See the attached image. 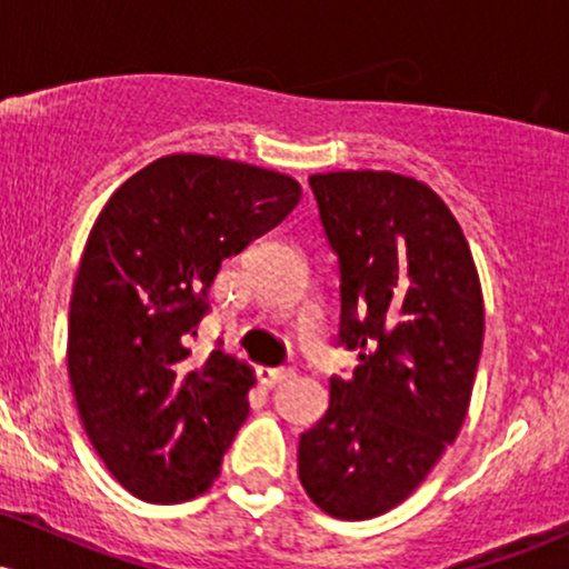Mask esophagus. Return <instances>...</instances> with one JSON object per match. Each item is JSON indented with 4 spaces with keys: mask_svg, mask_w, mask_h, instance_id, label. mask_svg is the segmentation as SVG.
<instances>
[{
    "mask_svg": "<svg viewBox=\"0 0 569 569\" xmlns=\"http://www.w3.org/2000/svg\"><path fill=\"white\" fill-rule=\"evenodd\" d=\"M291 375H293V369H289V367H259L257 369L259 382L267 385V388H272V385L289 380Z\"/></svg>",
    "mask_w": 569,
    "mask_h": 569,
    "instance_id": "1",
    "label": "esophagus"
}]
</instances>
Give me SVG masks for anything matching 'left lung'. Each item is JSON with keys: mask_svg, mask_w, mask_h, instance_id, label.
Wrapping results in <instances>:
<instances>
[{"mask_svg": "<svg viewBox=\"0 0 569 569\" xmlns=\"http://www.w3.org/2000/svg\"><path fill=\"white\" fill-rule=\"evenodd\" d=\"M339 262V345L352 377L299 439V481L335 519H375L422 485L460 433L485 339L466 234L411 176H310Z\"/></svg>", "mask_w": 569, "mask_h": 569, "instance_id": "left-lung-1", "label": "left lung"}]
</instances>
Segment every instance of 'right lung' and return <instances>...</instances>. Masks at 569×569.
I'll use <instances>...</instances> for the list:
<instances>
[{
  "label": "right lung",
  "instance_id": "add662e5",
  "mask_svg": "<svg viewBox=\"0 0 569 569\" xmlns=\"http://www.w3.org/2000/svg\"><path fill=\"white\" fill-rule=\"evenodd\" d=\"M291 176L211 154H168L98 213L69 305V380L109 473L147 502L217 481L248 417L251 367L189 350L221 262L293 211Z\"/></svg>",
  "mask_w": 569,
  "mask_h": 569
}]
</instances>
